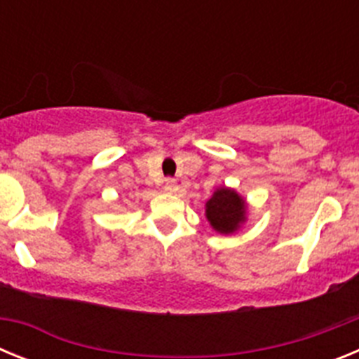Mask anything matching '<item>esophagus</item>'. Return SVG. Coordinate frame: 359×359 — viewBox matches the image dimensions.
Returning a JSON list of instances; mask_svg holds the SVG:
<instances>
[{"instance_id": "obj_1", "label": "esophagus", "mask_w": 359, "mask_h": 359, "mask_svg": "<svg viewBox=\"0 0 359 359\" xmlns=\"http://www.w3.org/2000/svg\"><path fill=\"white\" fill-rule=\"evenodd\" d=\"M165 192H170V194H174V192H177V183H176V180H167V182H165Z\"/></svg>"}]
</instances>
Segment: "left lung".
I'll return each mask as SVG.
<instances>
[{
  "label": "left lung",
  "instance_id": "8db88e82",
  "mask_svg": "<svg viewBox=\"0 0 359 359\" xmlns=\"http://www.w3.org/2000/svg\"><path fill=\"white\" fill-rule=\"evenodd\" d=\"M205 215L221 236H231L248 221V201L230 187H217L205 203Z\"/></svg>",
  "mask_w": 359,
  "mask_h": 359
}]
</instances>
